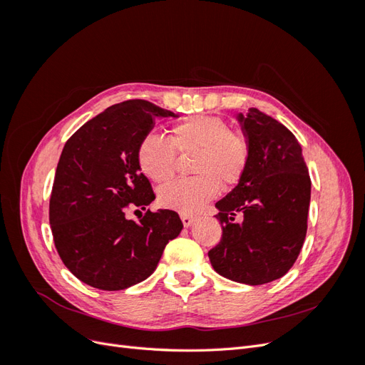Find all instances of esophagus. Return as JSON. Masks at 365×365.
<instances>
[{
    "label": "esophagus",
    "instance_id": "esophagus-1",
    "mask_svg": "<svg viewBox=\"0 0 365 365\" xmlns=\"http://www.w3.org/2000/svg\"><path fill=\"white\" fill-rule=\"evenodd\" d=\"M181 220H182V225L185 228H189L195 222V217L193 216H187V215H181Z\"/></svg>",
    "mask_w": 365,
    "mask_h": 365
}]
</instances>
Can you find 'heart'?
Returning a JSON list of instances; mask_svg holds the SVG:
<instances>
[{"label":"heart","mask_w":365,"mask_h":365,"mask_svg":"<svg viewBox=\"0 0 365 365\" xmlns=\"http://www.w3.org/2000/svg\"><path fill=\"white\" fill-rule=\"evenodd\" d=\"M176 152H196L193 173L189 180H176L163 185L158 202L182 215H193L216 196L219 185L231 187L244 175L248 164L245 138L231 130L224 118L195 117L172 128L170 141L155 132L143 137L137 160L141 172L155 182L172 178Z\"/></svg>","instance_id":"1"}]
</instances>
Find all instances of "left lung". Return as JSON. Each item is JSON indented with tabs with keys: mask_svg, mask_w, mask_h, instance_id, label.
I'll return each mask as SVG.
<instances>
[{
	"mask_svg": "<svg viewBox=\"0 0 365 365\" xmlns=\"http://www.w3.org/2000/svg\"><path fill=\"white\" fill-rule=\"evenodd\" d=\"M237 120L248 164L235 189L215 204L222 239L208 257L222 277L257 286L283 277L300 254L311 178L300 143L280 121L257 108L239 113Z\"/></svg>",
	"mask_w": 365,
	"mask_h": 365,
	"instance_id": "left-lung-1",
	"label": "left lung"
}]
</instances>
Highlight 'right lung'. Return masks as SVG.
I'll return each mask as SVG.
<instances>
[{"mask_svg":"<svg viewBox=\"0 0 365 365\" xmlns=\"http://www.w3.org/2000/svg\"><path fill=\"white\" fill-rule=\"evenodd\" d=\"M178 117L146 101L106 108L65 143L50 197L59 256L77 279L102 291L134 286L157 269L168 242L181 233L176 212L160 208L138 222L128 204L145 208L155 195L137 150L155 120Z\"/></svg>","mask_w":365,"mask_h":365,"instance_id":"right-lung-1","label":"right lung"}]
</instances>
